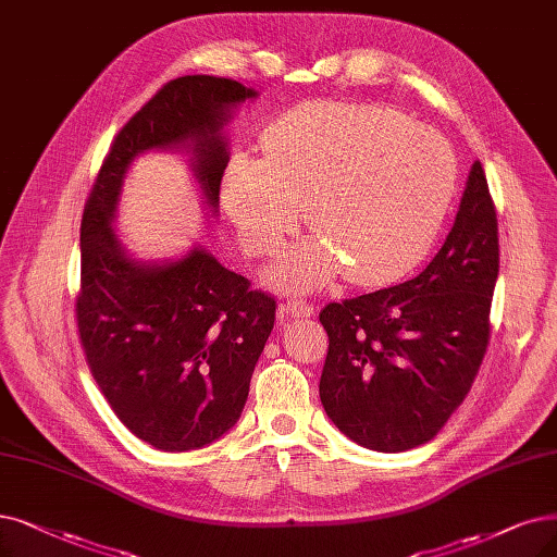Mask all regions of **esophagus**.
Segmentation results:
<instances>
[{
  "label": "esophagus",
  "mask_w": 557,
  "mask_h": 557,
  "mask_svg": "<svg viewBox=\"0 0 557 557\" xmlns=\"http://www.w3.org/2000/svg\"><path fill=\"white\" fill-rule=\"evenodd\" d=\"M281 313L293 315V318H313V315H315V308L310 306V304H306L304 299L293 297V299H287V301L281 306Z\"/></svg>",
  "instance_id": "esophagus-1"
}]
</instances>
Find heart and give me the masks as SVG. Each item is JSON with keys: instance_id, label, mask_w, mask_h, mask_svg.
Returning <instances> with one entry per match:
<instances>
[{"instance_id": "b5f03b06", "label": "heart", "mask_w": 557, "mask_h": 557, "mask_svg": "<svg viewBox=\"0 0 557 557\" xmlns=\"http://www.w3.org/2000/svg\"><path fill=\"white\" fill-rule=\"evenodd\" d=\"M260 146L262 158L228 160L221 203L258 256L283 247L306 206L318 237L267 272L281 290H315L343 272L370 287L403 278L432 249L457 189L450 144L384 104L306 102Z\"/></svg>"}]
</instances>
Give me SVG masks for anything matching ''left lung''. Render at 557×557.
<instances>
[{
    "mask_svg": "<svg viewBox=\"0 0 557 557\" xmlns=\"http://www.w3.org/2000/svg\"><path fill=\"white\" fill-rule=\"evenodd\" d=\"M496 278L498 219L473 162L453 231L425 270L320 313L329 333L320 399L333 425L376 453L434 438L484 359Z\"/></svg>",
    "mask_w": 557,
    "mask_h": 557,
    "instance_id": "8db88e82",
    "label": "left lung"
}]
</instances>
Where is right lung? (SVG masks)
<instances>
[{
    "label": "right lung",
    "mask_w": 557,
    "mask_h": 557,
    "mask_svg": "<svg viewBox=\"0 0 557 557\" xmlns=\"http://www.w3.org/2000/svg\"><path fill=\"white\" fill-rule=\"evenodd\" d=\"M256 98L226 77L171 79L116 135L84 210L77 326L86 361L123 425L164 453L198 450L235 428L276 301L201 244L169 260L127 251L116 233L123 183L139 154L185 152L216 216L226 125Z\"/></svg>",
    "instance_id": "obj_1"
}]
</instances>
